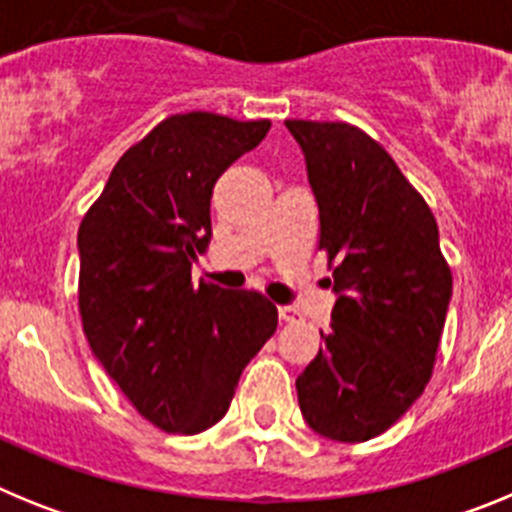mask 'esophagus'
I'll return each mask as SVG.
<instances>
[{
  "label": "esophagus",
  "mask_w": 512,
  "mask_h": 512,
  "mask_svg": "<svg viewBox=\"0 0 512 512\" xmlns=\"http://www.w3.org/2000/svg\"><path fill=\"white\" fill-rule=\"evenodd\" d=\"M279 320H282V323H297V320H300V312H297L295 307L279 305Z\"/></svg>",
  "instance_id": "1"
}]
</instances>
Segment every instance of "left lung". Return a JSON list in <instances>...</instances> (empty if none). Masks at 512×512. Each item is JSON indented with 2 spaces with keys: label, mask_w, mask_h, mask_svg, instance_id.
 I'll list each match as a JSON object with an SVG mask.
<instances>
[{
  "label": "left lung",
  "mask_w": 512,
  "mask_h": 512,
  "mask_svg": "<svg viewBox=\"0 0 512 512\" xmlns=\"http://www.w3.org/2000/svg\"><path fill=\"white\" fill-rule=\"evenodd\" d=\"M302 148L336 305L325 348L297 377L318 436H379L423 395L451 302L438 225L379 143L346 122H284Z\"/></svg>",
  "instance_id": "left-lung-1"
}]
</instances>
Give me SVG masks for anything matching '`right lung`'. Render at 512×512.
I'll use <instances>...</instances> for the list:
<instances>
[{
	"mask_svg": "<svg viewBox=\"0 0 512 512\" xmlns=\"http://www.w3.org/2000/svg\"><path fill=\"white\" fill-rule=\"evenodd\" d=\"M269 120L174 115L117 161L79 228V310L104 372L166 433L223 418L248 361L277 330L251 289L192 284L212 238V187Z\"/></svg>",
	"mask_w": 512,
	"mask_h": 512,
	"instance_id": "right-lung-1",
	"label": "right lung"
}]
</instances>
